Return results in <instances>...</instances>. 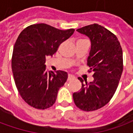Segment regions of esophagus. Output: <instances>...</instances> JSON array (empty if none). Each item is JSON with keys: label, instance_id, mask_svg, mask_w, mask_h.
I'll return each instance as SVG.
<instances>
[{"label": "esophagus", "instance_id": "obj_1", "mask_svg": "<svg viewBox=\"0 0 133 133\" xmlns=\"http://www.w3.org/2000/svg\"><path fill=\"white\" fill-rule=\"evenodd\" d=\"M73 79H75V77L72 75H68V81H71V80H73Z\"/></svg>", "mask_w": 133, "mask_h": 133}]
</instances>
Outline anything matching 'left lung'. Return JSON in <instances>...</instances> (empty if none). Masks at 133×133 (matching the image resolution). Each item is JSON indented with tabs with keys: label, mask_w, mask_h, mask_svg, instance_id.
<instances>
[{
	"label": "left lung",
	"mask_w": 133,
	"mask_h": 133,
	"mask_svg": "<svg viewBox=\"0 0 133 133\" xmlns=\"http://www.w3.org/2000/svg\"><path fill=\"white\" fill-rule=\"evenodd\" d=\"M77 31L91 42L87 65L88 72H94V80L88 83L79 77L82 88L72 97L78 108L93 111L108 104L117 90L123 70V50L116 35L100 25H89Z\"/></svg>",
	"instance_id": "8db88e82"
}]
</instances>
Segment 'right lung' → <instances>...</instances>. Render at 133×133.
<instances>
[{
	"label": "right lung",
	"mask_w": 133,
	"mask_h": 133,
	"mask_svg": "<svg viewBox=\"0 0 133 133\" xmlns=\"http://www.w3.org/2000/svg\"><path fill=\"white\" fill-rule=\"evenodd\" d=\"M75 29L59 30L45 23L33 24L20 33L13 48L12 71L19 94L34 108L45 110L55 103L68 79L63 70L48 72L45 57L52 55Z\"/></svg>",
	"instance_id": "obj_1"
}]
</instances>
